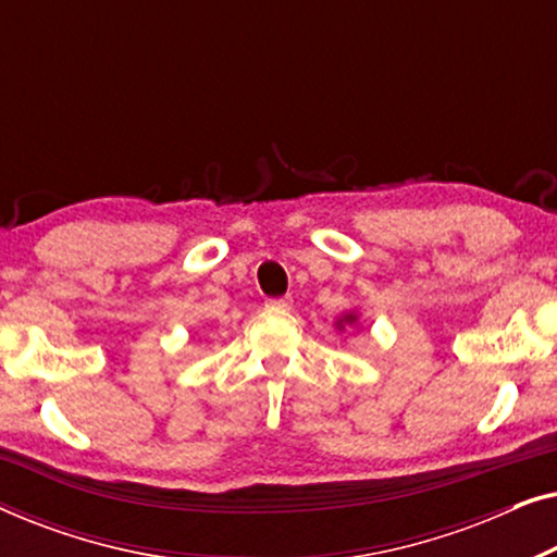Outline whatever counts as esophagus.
Here are the masks:
<instances>
[{
  "label": "esophagus",
  "mask_w": 557,
  "mask_h": 557,
  "mask_svg": "<svg viewBox=\"0 0 557 557\" xmlns=\"http://www.w3.org/2000/svg\"><path fill=\"white\" fill-rule=\"evenodd\" d=\"M265 307H269V309H292L294 307V299H292V296H281V299H269V301H265Z\"/></svg>",
  "instance_id": "1"
}]
</instances>
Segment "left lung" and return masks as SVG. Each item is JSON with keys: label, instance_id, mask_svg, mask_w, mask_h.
Listing matches in <instances>:
<instances>
[{"label": "left lung", "instance_id": "left-lung-1", "mask_svg": "<svg viewBox=\"0 0 557 557\" xmlns=\"http://www.w3.org/2000/svg\"><path fill=\"white\" fill-rule=\"evenodd\" d=\"M334 326H337V332H347V330H360V311L357 309H349L342 314L337 322H334Z\"/></svg>", "mask_w": 557, "mask_h": 557}]
</instances>
